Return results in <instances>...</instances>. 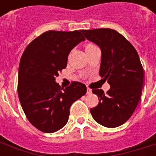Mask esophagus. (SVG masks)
<instances>
[{"label":"esophagus","mask_w":156,"mask_h":156,"mask_svg":"<svg viewBox=\"0 0 156 156\" xmlns=\"http://www.w3.org/2000/svg\"><path fill=\"white\" fill-rule=\"evenodd\" d=\"M92 94V90L90 88H87V94Z\"/></svg>","instance_id":"34e87169"}]
</instances>
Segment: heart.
Instances as JSON below:
<instances>
[{"label": "heart", "mask_w": 156, "mask_h": 156, "mask_svg": "<svg viewBox=\"0 0 156 156\" xmlns=\"http://www.w3.org/2000/svg\"><path fill=\"white\" fill-rule=\"evenodd\" d=\"M94 44H87V45H86V47H85V49L91 48V47H94Z\"/></svg>", "instance_id": "b5f03b06"}]
</instances>
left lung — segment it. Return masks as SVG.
<instances>
[{
	"mask_svg": "<svg viewBox=\"0 0 156 156\" xmlns=\"http://www.w3.org/2000/svg\"><path fill=\"white\" fill-rule=\"evenodd\" d=\"M86 39L101 50L99 75L108 80L110 89H93L98 105L90 109L97 123L108 128L122 125L131 117L140 100L144 70L135 48L113 29L82 30Z\"/></svg>",
	"mask_w": 156,
	"mask_h": 156,
	"instance_id": "1",
	"label": "left lung"
}]
</instances>
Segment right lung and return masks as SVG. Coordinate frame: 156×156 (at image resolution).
Wrapping results in <instances>:
<instances>
[{"mask_svg": "<svg viewBox=\"0 0 156 156\" xmlns=\"http://www.w3.org/2000/svg\"><path fill=\"white\" fill-rule=\"evenodd\" d=\"M81 31H48L27 47L18 70V96L31 124L45 133L59 130L68 123L71 105L86 94L87 88L73 82L62 88L56 77L67 67L68 54L81 41Z\"/></svg>", "mask_w": 156, "mask_h": 156, "instance_id": "1", "label": "right lung"}]
</instances>
